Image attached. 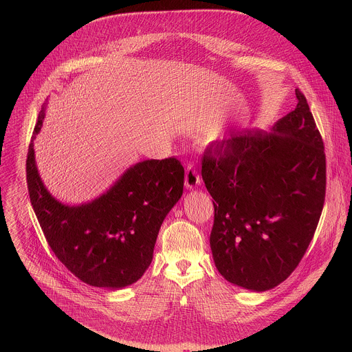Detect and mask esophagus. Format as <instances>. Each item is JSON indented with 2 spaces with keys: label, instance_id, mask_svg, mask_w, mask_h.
I'll return each mask as SVG.
<instances>
[{
  "label": "esophagus",
  "instance_id": "34e87169",
  "mask_svg": "<svg viewBox=\"0 0 352 352\" xmlns=\"http://www.w3.org/2000/svg\"><path fill=\"white\" fill-rule=\"evenodd\" d=\"M201 176H199V172H198L195 164L188 162L187 169H186V187L191 190V188H195V187L201 186Z\"/></svg>",
  "mask_w": 352,
  "mask_h": 352
}]
</instances>
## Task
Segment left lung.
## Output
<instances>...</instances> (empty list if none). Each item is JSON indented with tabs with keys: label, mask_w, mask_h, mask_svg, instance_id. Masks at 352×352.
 I'll return each mask as SVG.
<instances>
[{
	"label": "left lung",
	"mask_w": 352,
	"mask_h": 352,
	"mask_svg": "<svg viewBox=\"0 0 352 352\" xmlns=\"http://www.w3.org/2000/svg\"><path fill=\"white\" fill-rule=\"evenodd\" d=\"M271 133H232L208 144L201 177L214 204L210 247L219 274L254 292L297 268L325 201L327 162L305 95Z\"/></svg>",
	"instance_id": "left-lung-1"
}]
</instances>
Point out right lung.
<instances>
[{"mask_svg": "<svg viewBox=\"0 0 352 352\" xmlns=\"http://www.w3.org/2000/svg\"><path fill=\"white\" fill-rule=\"evenodd\" d=\"M43 118L45 108L32 140ZM27 184L34 211L58 260L87 285L122 289L137 282L151 265L162 221L183 195L184 168L175 157L141 161L100 198L70 207L55 201L45 188L31 142Z\"/></svg>", "mask_w": 352, "mask_h": 352, "instance_id": "obj_1", "label": "right lung"}]
</instances>
